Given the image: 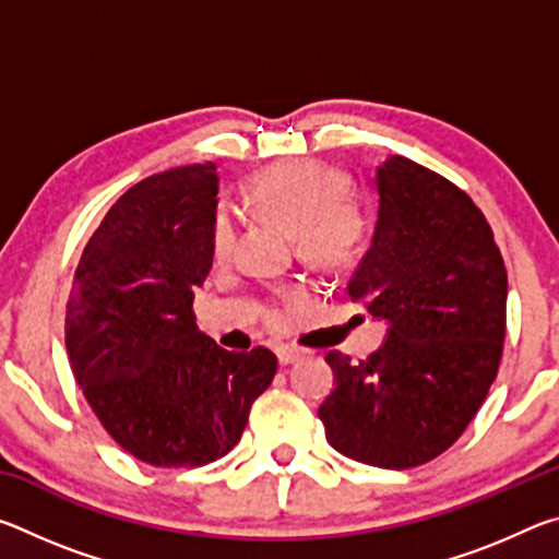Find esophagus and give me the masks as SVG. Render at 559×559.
<instances>
[{
  "label": "esophagus",
  "instance_id": "34e87169",
  "mask_svg": "<svg viewBox=\"0 0 559 559\" xmlns=\"http://www.w3.org/2000/svg\"><path fill=\"white\" fill-rule=\"evenodd\" d=\"M300 349H293V347H278V362L286 367V365H293L296 359H300Z\"/></svg>",
  "mask_w": 559,
  "mask_h": 559
}]
</instances>
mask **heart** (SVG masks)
<instances>
[{
	"label": "heart",
	"instance_id": "obj_1",
	"mask_svg": "<svg viewBox=\"0 0 559 559\" xmlns=\"http://www.w3.org/2000/svg\"><path fill=\"white\" fill-rule=\"evenodd\" d=\"M345 197L347 177L310 159L273 165L249 185L253 210L293 236L300 257L320 269L345 266L365 241V214ZM234 239V216L222 206L212 226L216 261L231 257Z\"/></svg>",
	"mask_w": 559,
	"mask_h": 559
}]
</instances>
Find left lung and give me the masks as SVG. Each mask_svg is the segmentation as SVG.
Wrapping results in <instances>:
<instances>
[{"mask_svg":"<svg viewBox=\"0 0 559 559\" xmlns=\"http://www.w3.org/2000/svg\"><path fill=\"white\" fill-rule=\"evenodd\" d=\"M374 187L372 243L347 296L384 320L386 337L359 362L330 349L335 390L318 416L343 456L400 471L447 451L484 404L503 355L508 273L486 216L449 179L390 155Z\"/></svg>","mask_w":559,"mask_h":559,"instance_id":"8db88e82","label":"left lung"}]
</instances>
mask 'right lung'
I'll return each mask as SVG.
<instances>
[{
  "instance_id": "right-lung-1",
  "label": "right lung",
  "mask_w": 559,
  "mask_h": 559,
  "mask_svg": "<svg viewBox=\"0 0 559 559\" xmlns=\"http://www.w3.org/2000/svg\"><path fill=\"white\" fill-rule=\"evenodd\" d=\"M216 192L212 163L130 187L83 249L66 306L75 382L103 429L150 466L226 456L276 374L271 349L229 353L194 323V288L214 259Z\"/></svg>"
}]
</instances>
